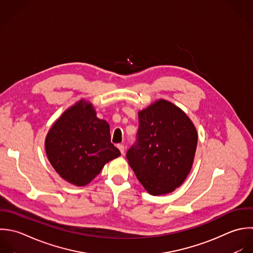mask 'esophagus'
Returning a JSON list of instances; mask_svg holds the SVG:
<instances>
[{
    "label": "esophagus",
    "mask_w": 253,
    "mask_h": 253,
    "mask_svg": "<svg viewBox=\"0 0 253 253\" xmlns=\"http://www.w3.org/2000/svg\"><path fill=\"white\" fill-rule=\"evenodd\" d=\"M117 148L119 149L120 153H121L122 155H124V153H125V148H124V146H123V145H117Z\"/></svg>",
    "instance_id": "esophagus-1"
}]
</instances>
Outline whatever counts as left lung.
<instances>
[{"mask_svg":"<svg viewBox=\"0 0 253 253\" xmlns=\"http://www.w3.org/2000/svg\"><path fill=\"white\" fill-rule=\"evenodd\" d=\"M136 143L126 157L138 180L151 195L168 194L189 174L197 147V131L176 105L159 99L138 113Z\"/></svg>","mask_w":253,"mask_h":253,"instance_id":"left-lung-1","label":"left lung"}]
</instances>
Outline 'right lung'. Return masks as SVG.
Returning <instances> with one entry per match:
<instances>
[{
	"mask_svg": "<svg viewBox=\"0 0 253 253\" xmlns=\"http://www.w3.org/2000/svg\"><path fill=\"white\" fill-rule=\"evenodd\" d=\"M47 158L66 181L84 186L120 151L110 142L109 124L96 117L91 103L84 99L67 109L45 139Z\"/></svg>",
	"mask_w": 253,
	"mask_h": 253,
	"instance_id": "1",
	"label": "right lung"
}]
</instances>
